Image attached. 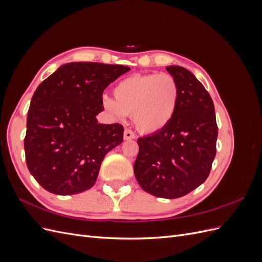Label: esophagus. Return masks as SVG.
<instances>
[{
	"instance_id": "1",
	"label": "esophagus",
	"mask_w": 262,
	"mask_h": 262,
	"mask_svg": "<svg viewBox=\"0 0 262 262\" xmlns=\"http://www.w3.org/2000/svg\"><path fill=\"white\" fill-rule=\"evenodd\" d=\"M123 138L124 140H132L136 138V134H134L130 129H125L123 133Z\"/></svg>"
}]
</instances>
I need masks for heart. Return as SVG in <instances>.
<instances>
[{
    "instance_id": "heart-1",
    "label": "heart",
    "mask_w": 262,
    "mask_h": 262,
    "mask_svg": "<svg viewBox=\"0 0 262 262\" xmlns=\"http://www.w3.org/2000/svg\"><path fill=\"white\" fill-rule=\"evenodd\" d=\"M114 99L105 98L102 106L118 119L132 116L142 133L163 130L175 116L179 87L172 75L137 74L124 78L114 89Z\"/></svg>"
}]
</instances>
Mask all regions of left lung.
Segmentation results:
<instances>
[{"mask_svg": "<svg viewBox=\"0 0 262 262\" xmlns=\"http://www.w3.org/2000/svg\"><path fill=\"white\" fill-rule=\"evenodd\" d=\"M179 87L177 109L167 126L138 139L134 175L147 193L177 199L207 180L216 154L217 124L208 91L187 69L166 68Z\"/></svg>", "mask_w": 262, "mask_h": 262, "instance_id": "left-lung-1", "label": "left lung"}]
</instances>
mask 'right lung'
<instances>
[{
	"mask_svg": "<svg viewBox=\"0 0 262 262\" xmlns=\"http://www.w3.org/2000/svg\"><path fill=\"white\" fill-rule=\"evenodd\" d=\"M130 68L71 62L37 87L24 140L26 164L47 191L76 194L96 182L105 155L123 141V125L98 123L102 92Z\"/></svg>",
	"mask_w": 262,
	"mask_h": 262,
	"instance_id": "add662e5",
	"label": "right lung"
}]
</instances>
